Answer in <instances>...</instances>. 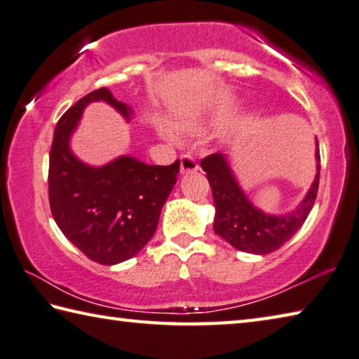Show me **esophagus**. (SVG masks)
<instances>
[{
  "label": "esophagus",
  "instance_id": "obj_1",
  "mask_svg": "<svg viewBox=\"0 0 359 359\" xmlns=\"http://www.w3.org/2000/svg\"><path fill=\"white\" fill-rule=\"evenodd\" d=\"M180 161H181V173H192V172H197V170H198L197 161L189 154H183V156H181Z\"/></svg>",
  "mask_w": 359,
  "mask_h": 359
}]
</instances>
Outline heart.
<instances>
[{
	"label": "heart",
	"instance_id": "b5f03b06",
	"mask_svg": "<svg viewBox=\"0 0 359 359\" xmlns=\"http://www.w3.org/2000/svg\"><path fill=\"white\" fill-rule=\"evenodd\" d=\"M175 129L180 130V132H189V134H194V132L202 130L203 124L196 123V121H176Z\"/></svg>",
	"mask_w": 359,
	"mask_h": 359
}]
</instances>
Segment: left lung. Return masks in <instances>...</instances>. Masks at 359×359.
Returning <instances> with one entry per match:
<instances>
[{
    "mask_svg": "<svg viewBox=\"0 0 359 359\" xmlns=\"http://www.w3.org/2000/svg\"><path fill=\"white\" fill-rule=\"evenodd\" d=\"M316 143V180L298 208L282 216L265 215L249 202L231 172L227 156L215 153L202 159L200 165L206 172L215 198L216 235L224 238L235 249L249 254L265 255L284 246L301 229L316 203L320 180V151L317 140Z\"/></svg>",
    "mask_w": 359,
    "mask_h": 359,
    "instance_id": "1",
    "label": "left lung"
}]
</instances>
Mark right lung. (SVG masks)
<instances>
[{
	"label": "right lung",
	"instance_id": "add662e5",
	"mask_svg": "<svg viewBox=\"0 0 359 359\" xmlns=\"http://www.w3.org/2000/svg\"><path fill=\"white\" fill-rule=\"evenodd\" d=\"M104 100L129 119L132 109L107 88L79 99L55 128L48 163V200L56 225L75 248L100 265L137 255L153 238L161 210L176 183L180 161L147 165L121 156L102 167L79 161L69 148L85 107Z\"/></svg>",
	"mask_w": 359,
	"mask_h": 359
}]
</instances>
